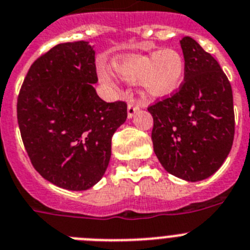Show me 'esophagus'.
<instances>
[{"mask_svg":"<svg viewBox=\"0 0 250 250\" xmlns=\"http://www.w3.org/2000/svg\"><path fill=\"white\" fill-rule=\"evenodd\" d=\"M140 108H141V103H138V102H134V101L128 102V109H127L128 118H132L134 113L140 110Z\"/></svg>","mask_w":250,"mask_h":250,"instance_id":"obj_1","label":"esophagus"}]
</instances>
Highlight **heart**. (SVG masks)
<instances>
[{
    "label": "heart",
    "mask_w": 250,
    "mask_h": 250,
    "mask_svg": "<svg viewBox=\"0 0 250 250\" xmlns=\"http://www.w3.org/2000/svg\"><path fill=\"white\" fill-rule=\"evenodd\" d=\"M118 77L128 83L141 82L145 92L151 97H162L175 92L185 73V60L175 49H164L147 55H129L113 64ZM104 83L116 86L117 82L105 69L99 70Z\"/></svg>",
    "instance_id": "1"
}]
</instances>
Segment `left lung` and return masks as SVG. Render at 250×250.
Wrapping results in <instances>:
<instances>
[{"label": "left lung", "instance_id": "1", "mask_svg": "<svg viewBox=\"0 0 250 250\" xmlns=\"http://www.w3.org/2000/svg\"><path fill=\"white\" fill-rule=\"evenodd\" d=\"M180 44L184 82L147 109L158 161L173 176L195 182L216 172L233 146V90L219 62L194 39L185 36Z\"/></svg>", "mask_w": 250, "mask_h": 250}]
</instances>
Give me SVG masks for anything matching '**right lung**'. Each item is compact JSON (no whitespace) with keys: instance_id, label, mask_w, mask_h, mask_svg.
Returning a JSON list of instances; mask_svg holds the SVG:
<instances>
[{"instance_id":"obj_1","label":"right lung","mask_w":250,"mask_h":250,"mask_svg":"<svg viewBox=\"0 0 250 250\" xmlns=\"http://www.w3.org/2000/svg\"><path fill=\"white\" fill-rule=\"evenodd\" d=\"M95 53L85 41L54 46L32 62L17 98V121L35 170L54 185L82 191L103 177L112 137L125 122L127 103H107Z\"/></svg>"}]
</instances>
